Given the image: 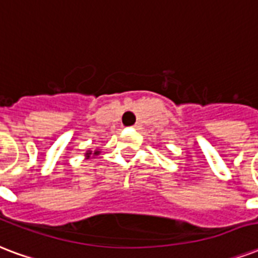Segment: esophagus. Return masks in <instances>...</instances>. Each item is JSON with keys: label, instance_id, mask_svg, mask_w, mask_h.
<instances>
[{"label": "esophagus", "instance_id": "1", "mask_svg": "<svg viewBox=\"0 0 258 258\" xmlns=\"http://www.w3.org/2000/svg\"><path fill=\"white\" fill-rule=\"evenodd\" d=\"M133 127L139 131V129H141V123H139V122H137V123H135V125H133Z\"/></svg>", "mask_w": 258, "mask_h": 258}]
</instances>
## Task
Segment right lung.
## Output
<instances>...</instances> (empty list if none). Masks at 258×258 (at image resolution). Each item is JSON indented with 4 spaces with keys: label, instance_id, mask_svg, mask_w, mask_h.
<instances>
[{
    "label": "right lung",
    "instance_id": "right-lung-1",
    "mask_svg": "<svg viewBox=\"0 0 258 258\" xmlns=\"http://www.w3.org/2000/svg\"><path fill=\"white\" fill-rule=\"evenodd\" d=\"M99 152H100V151H95L94 154H92V151H88V152L85 154V156H87V159H90L91 155H92V156H95V155H99Z\"/></svg>",
    "mask_w": 258,
    "mask_h": 258
}]
</instances>
